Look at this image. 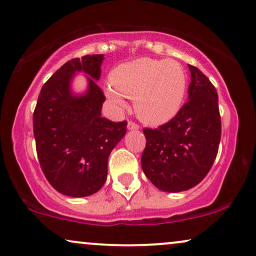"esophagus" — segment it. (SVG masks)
<instances>
[{"instance_id":"esophagus-1","label":"esophagus","mask_w":256,"mask_h":256,"mask_svg":"<svg viewBox=\"0 0 256 256\" xmlns=\"http://www.w3.org/2000/svg\"><path fill=\"white\" fill-rule=\"evenodd\" d=\"M128 130H138V128H140V125L136 124L134 122H132V120H130V122H128Z\"/></svg>"}]
</instances>
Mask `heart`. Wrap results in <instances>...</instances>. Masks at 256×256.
I'll use <instances>...</instances> for the list:
<instances>
[{
  "mask_svg": "<svg viewBox=\"0 0 256 256\" xmlns=\"http://www.w3.org/2000/svg\"><path fill=\"white\" fill-rule=\"evenodd\" d=\"M108 96L124 107L122 96L136 98L134 108L143 122L160 125L180 110L186 91V73L176 61L142 58L122 64L112 73Z\"/></svg>",
  "mask_w": 256,
  "mask_h": 256,
  "instance_id": "obj_1",
  "label": "heart"
}]
</instances>
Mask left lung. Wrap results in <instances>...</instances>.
<instances>
[{"mask_svg":"<svg viewBox=\"0 0 256 256\" xmlns=\"http://www.w3.org/2000/svg\"><path fill=\"white\" fill-rule=\"evenodd\" d=\"M189 66V100L170 122L143 128L140 158L146 178L162 192H179L198 185L210 172L222 137L218 94L198 67Z\"/></svg>","mask_w":256,"mask_h":256,"instance_id":"1","label":"left lung"}]
</instances>
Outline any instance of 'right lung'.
Instances as JSON below:
<instances>
[{
	"instance_id": "add662e5",
	"label": "right lung",
	"mask_w": 256,
	"mask_h": 256,
	"mask_svg": "<svg viewBox=\"0 0 256 256\" xmlns=\"http://www.w3.org/2000/svg\"><path fill=\"white\" fill-rule=\"evenodd\" d=\"M104 55H85L62 64L38 96L34 134L40 168L58 192L83 198L98 192L107 179L108 156L125 136L128 122L102 118L106 96L96 80ZM76 72H85L90 89L73 96L69 83Z\"/></svg>"
}]
</instances>
